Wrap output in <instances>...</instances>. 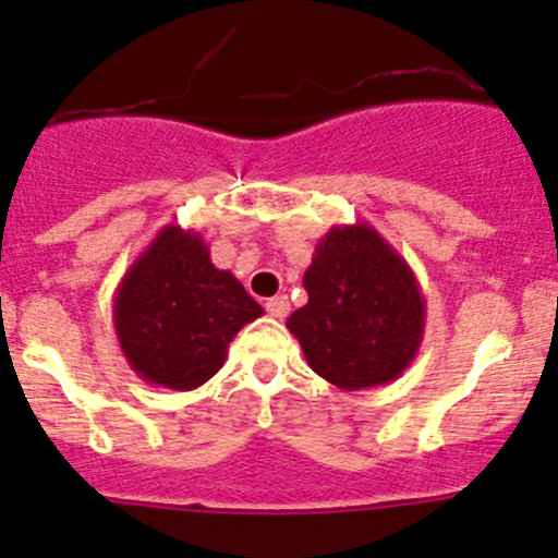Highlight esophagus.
Masks as SVG:
<instances>
[{
	"label": "esophagus",
	"instance_id": "esophagus-1",
	"mask_svg": "<svg viewBox=\"0 0 558 558\" xmlns=\"http://www.w3.org/2000/svg\"><path fill=\"white\" fill-rule=\"evenodd\" d=\"M289 310H291V304L286 296L267 299V313L272 315V318H286V315H289Z\"/></svg>",
	"mask_w": 558,
	"mask_h": 558
}]
</instances>
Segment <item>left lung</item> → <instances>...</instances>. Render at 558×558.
Masks as SVG:
<instances>
[{"instance_id":"left-lung-1","label":"left lung","mask_w":558,"mask_h":558,"mask_svg":"<svg viewBox=\"0 0 558 558\" xmlns=\"http://www.w3.org/2000/svg\"><path fill=\"white\" fill-rule=\"evenodd\" d=\"M307 304L286 328L310 368L339 390L401 377L425 333V299L409 262L372 225H333L304 272Z\"/></svg>"}]
</instances>
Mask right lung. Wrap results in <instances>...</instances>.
<instances>
[{
  "mask_svg": "<svg viewBox=\"0 0 558 558\" xmlns=\"http://www.w3.org/2000/svg\"><path fill=\"white\" fill-rule=\"evenodd\" d=\"M264 310L238 278L214 267L203 234L166 225L122 275L111 304L117 342L144 383L195 390Z\"/></svg>",
  "mask_w": 558,
  "mask_h": 558,
  "instance_id": "obj_1",
  "label": "right lung"
}]
</instances>
